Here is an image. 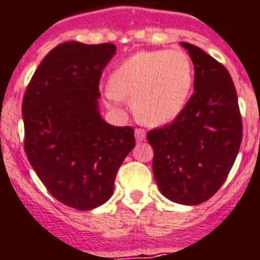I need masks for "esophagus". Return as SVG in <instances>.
Returning a JSON list of instances; mask_svg holds the SVG:
<instances>
[{"instance_id":"esophagus-1","label":"esophagus","mask_w":260,"mask_h":260,"mask_svg":"<svg viewBox=\"0 0 260 260\" xmlns=\"http://www.w3.org/2000/svg\"><path fill=\"white\" fill-rule=\"evenodd\" d=\"M135 138H136V142H143L144 139H146V132L143 129H135Z\"/></svg>"}]
</instances>
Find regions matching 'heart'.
<instances>
[{
    "label": "heart",
    "mask_w": 260,
    "mask_h": 260,
    "mask_svg": "<svg viewBox=\"0 0 260 260\" xmlns=\"http://www.w3.org/2000/svg\"><path fill=\"white\" fill-rule=\"evenodd\" d=\"M192 86L193 67L185 51H140L113 71L108 98L112 102L131 99L140 121L159 126L184 112Z\"/></svg>",
    "instance_id": "obj_1"
}]
</instances>
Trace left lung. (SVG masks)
Returning a JSON list of instances; mask_svg holds the SVG:
<instances>
[{"instance_id":"8db88e82","label":"left lung","mask_w":260,"mask_h":260,"mask_svg":"<svg viewBox=\"0 0 260 260\" xmlns=\"http://www.w3.org/2000/svg\"><path fill=\"white\" fill-rule=\"evenodd\" d=\"M195 68L193 95L169 125L147 134L152 172L165 198L180 205L209 201L221 188L240 148V109L228 69L206 51L181 42Z\"/></svg>"}]
</instances>
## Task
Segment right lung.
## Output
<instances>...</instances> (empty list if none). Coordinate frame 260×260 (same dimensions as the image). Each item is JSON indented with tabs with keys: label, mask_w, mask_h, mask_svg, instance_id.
I'll return each mask as SVG.
<instances>
[{
	"label": "right lung",
	"mask_w": 260,
	"mask_h": 260,
	"mask_svg": "<svg viewBox=\"0 0 260 260\" xmlns=\"http://www.w3.org/2000/svg\"><path fill=\"white\" fill-rule=\"evenodd\" d=\"M114 54L112 43H61L23 98L29 164L57 201L83 211L110 199L117 170L135 147L134 128L110 125L99 113V79Z\"/></svg>",
	"instance_id": "1"
}]
</instances>
